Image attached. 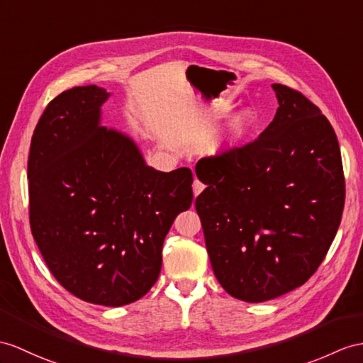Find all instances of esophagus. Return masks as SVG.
Returning <instances> with one entry per match:
<instances>
[{
    "label": "esophagus",
    "mask_w": 363,
    "mask_h": 363,
    "mask_svg": "<svg viewBox=\"0 0 363 363\" xmlns=\"http://www.w3.org/2000/svg\"><path fill=\"white\" fill-rule=\"evenodd\" d=\"M205 189V184H203L200 180H194V183H192V191H194V196H199V194Z\"/></svg>",
    "instance_id": "1"
}]
</instances>
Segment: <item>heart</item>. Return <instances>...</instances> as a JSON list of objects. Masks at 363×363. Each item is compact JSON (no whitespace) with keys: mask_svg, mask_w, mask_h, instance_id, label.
Returning a JSON list of instances; mask_svg holds the SVG:
<instances>
[{"mask_svg":"<svg viewBox=\"0 0 363 363\" xmlns=\"http://www.w3.org/2000/svg\"><path fill=\"white\" fill-rule=\"evenodd\" d=\"M251 123H252V113H251V111L243 109V111H240L238 113H235L234 117H233V120L229 121V125H228L226 134H225V137L222 140V141H225L223 145H226V146L237 145L238 141H240L245 137L246 132H248ZM217 147H220V146H217Z\"/></svg>","mask_w":363,"mask_h":363,"instance_id":"heart-1","label":"heart"}]
</instances>
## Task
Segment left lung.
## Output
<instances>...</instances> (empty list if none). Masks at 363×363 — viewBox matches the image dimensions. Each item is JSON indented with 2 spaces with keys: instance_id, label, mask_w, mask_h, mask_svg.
Instances as JSON below:
<instances>
[{
  "instance_id": "left-lung-1",
  "label": "left lung",
  "mask_w": 363,
  "mask_h": 363,
  "mask_svg": "<svg viewBox=\"0 0 363 363\" xmlns=\"http://www.w3.org/2000/svg\"><path fill=\"white\" fill-rule=\"evenodd\" d=\"M279 108L257 140L196 166L211 267L228 294L259 303L302 286L337 233L345 179L328 118L305 95L272 84Z\"/></svg>"
}]
</instances>
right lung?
I'll return each mask as SVG.
<instances>
[{"instance_id":"add662e5","label":"right lung","mask_w":363,"mask_h":363,"mask_svg":"<svg viewBox=\"0 0 363 363\" xmlns=\"http://www.w3.org/2000/svg\"><path fill=\"white\" fill-rule=\"evenodd\" d=\"M109 92L65 91L43 112L28 162L30 229L54 277L84 302L123 306L162 269L166 234L192 203V172L147 166L134 140L100 125Z\"/></svg>"}]
</instances>
